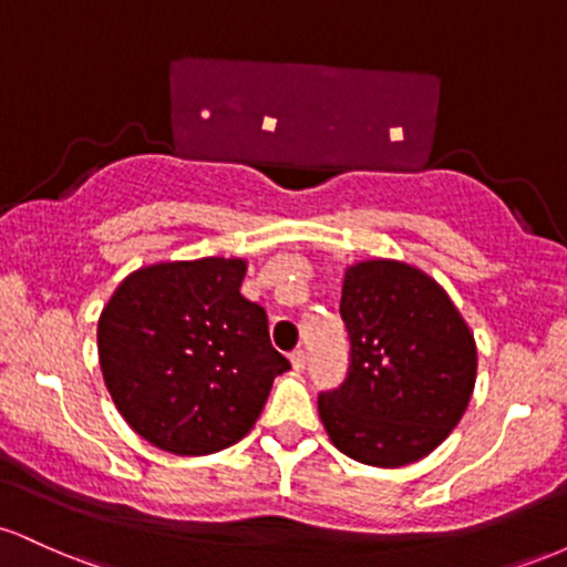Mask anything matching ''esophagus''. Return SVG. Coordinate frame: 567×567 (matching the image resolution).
Listing matches in <instances>:
<instances>
[{
	"mask_svg": "<svg viewBox=\"0 0 567 567\" xmlns=\"http://www.w3.org/2000/svg\"><path fill=\"white\" fill-rule=\"evenodd\" d=\"M290 365H292V370H296V373H301V370L306 368V354L301 349H296L290 354Z\"/></svg>",
	"mask_w": 567,
	"mask_h": 567,
	"instance_id": "34e87169",
	"label": "esophagus"
}]
</instances>
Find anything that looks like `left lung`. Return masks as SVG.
<instances>
[{"label": "left lung", "instance_id": "1", "mask_svg": "<svg viewBox=\"0 0 567 567\" xmlns=\"http://www.w3.org/2000/svg\"><path fill=\"white\" fill-rule=\"evenodd\" d=\"M341 320L349 375L317 402L330 442L379 470L421 461L470 408L477 381L470 324L437 279L394 258L347 266Z\"/></svg>", "mask_w": 567, "mask_h": 567}]
</instances>
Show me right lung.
<instances>
[{"label": "right lung", "instance_id": "1", "mask_svg": "<svg viewBox=\"0 0 567 567\" xmlns=\"http://www.w3.org/2000/svg\"><path fill=\"white\" fill-rule=\"evenodd\" d=\"M247 258L141 266L97 317V362L114 408L173 455H210L256 426L290 368L269 322L239 292Z\"/></svg>", "mask_w": 567, "mask_h": 567}]
</instances>
